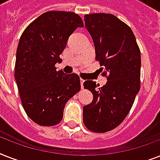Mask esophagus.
Returning a JSON list of instances; mask_svg holds the SVG:
<instances>
[{
  "instance_id": "esophagus-1",
  "label": "esophagus",
  "mask_w": 160,
  "mask_h": 160,
  "mask_svg": "<svg viewBox=\"0 0 160 160\" xmlns=\"http://www.w3.org/2000/svg\"><path fill=\"white\" fill-rule=\"evenodd\" d=\"M80 85H81V89H83V87H84L83 84H84V82H85V80H83V79H81V78L80 79Z\"/></svg>"
}]
</instances>
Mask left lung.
I'll use <instances>...</instances> for the list:
<instances>
[{
  "label": "left lung",
  "mask_w": 160,
  "mask_h": 160,
  "mask_svg": "<svg viewBox=\"0 0 160 160\" xmlns=\"http://www.w3.org/2000/svg\"><path fill=\"white\" fill-rule=\"evenodd\" d=\"M85 23L107 83L84 82L93 100L83 108V121L90 131L105 133L124 121L139 91L140 50L130 27L112 14L85 15Z\"/></svg>",
  "instance_id": "1"
}]
</instances>
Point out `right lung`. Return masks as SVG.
I'll list each match as a JSON object with an SVG mask.
<instances>
[{"label":"right lung","instance_id":"obj_1","mask_svg":"<svg viewBox=\"0 0 160 160\" xmlns=\"http://www.w3.org/2000/svg\"><path fill=\"white\" fill-rule=\"evenodd\" d=\"M82 19L71 11L45 12L26 28L19 41L15 79L26 114L41 126H54L63 119L70 98L80 90L76 74L56 70L68 38L83 27Z\"/></svg>","mask_w":160,"mask_h":160}]
</instances>
